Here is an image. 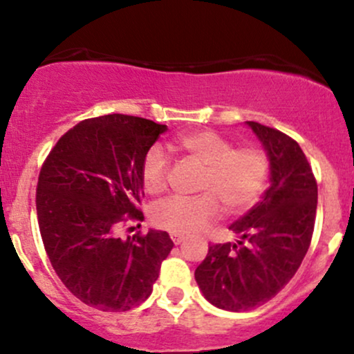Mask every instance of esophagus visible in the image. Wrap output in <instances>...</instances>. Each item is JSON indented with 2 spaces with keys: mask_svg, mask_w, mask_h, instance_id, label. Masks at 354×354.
Here are the masks:
<instances>
[{
  "mask_svg": "<svg viewBox=\"0 0 354 354\" xmlns=\"http://www.w3.org/2000/svg\"><path fill=\"white\" fill-rule=\"evenodd\" d=\"M171 239H173L174 245H181V243L186 239V236H185V234H176V233H173V234H171Z\"/></svg>",
  "mask_w": 354,
  "mask_h": 354,
  "instance_id": "esophagus-1",
  "label": "esophagus"
}]
</instances>
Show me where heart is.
Masks as SVG:
<instances>
[{
    "instance_id": "obj_1",
    "label": "heart",
    "mask_w": 354,
    "mask_h": 354,
    "mask_svg": "<svg viewBox=\"0 0 354 354\" xmlns=\"http://www.w3.org/2000/svg\"><path fill=\"white\" fill-rule=\"evenodd\" d=\"M173 148L191 163L203 168L194 198H169L158 203L151 219L158 228L176 234H191L213 223L221 213H245L261 194L270 171L266 153L259 148H236L228 138L201 129L180 135ZM169 160L163 149L153 146L145 154L141 180L149 194L163 193L169 180Z\"/></svg>"
}]
</instances>
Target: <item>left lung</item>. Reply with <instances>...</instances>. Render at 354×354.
<instances>
[{
  "mask_svg": "<svg viewBox=\"0 0 354 354\" xmlns=\"http://www.w3.org/2000/svg\"><path fill=\"white\" fill-rule=\"evenodd\" d=\"M246 124L266 149L270 188L230 225L238 241L211 245L194 271L205 298L226 311L253 310L286 286L310 248L318 205V185L299 145L270 126Z\"/></svg>",
  "mask_w": 354,
  "mask_h": 354,
  "instance_id": "1",
  "label": "left lung"
}]
</instances>
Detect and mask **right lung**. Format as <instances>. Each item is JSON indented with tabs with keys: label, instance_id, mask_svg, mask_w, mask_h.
I'll use <instances>...</instances> for the list:
<instances>
[{
	"label": "right lung",
	"instance_id": "add662e5",
	"mask_svg": "<svg viewBox=\"0 0 354 354\" xmlns=\"http://www.w3.org/2000/svg\"><path fill=\"white\" fill-rule=\"evenodd\" d=\"M166 124L128 115L89 118L53 146L36 188L39 233L64 286L101 311H128L148 299L173 250L166 231L121 238L143 221L145 154Z\"/></svg>",
	"mask_w": 354,
	"mask_h": 354
}]
</instances>
